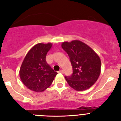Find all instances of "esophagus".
I'll list each match as a JSON object with an SVG mask.
<instances>
[{"label":"esophagus","instance_id":"34e87169","mask_svg":"<svg viewBox=\"0 0 121 121\" xmlns=\"http://www.w3.org/2000/svg\"><path fill=\"white\" fill-rule=\"evenodd\" d=\"M58 73H64V72H63V70H60V71H58Z\"/></svg>","mask_w":121,"mask_h":121}]
</instances>
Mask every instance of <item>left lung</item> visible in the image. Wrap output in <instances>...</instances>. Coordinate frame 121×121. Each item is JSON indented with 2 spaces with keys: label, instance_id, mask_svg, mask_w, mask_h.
Wrapping results in <instances>:
<instances>
[{
  "label": "left lung",
  "instance_id": "1",
  "mask_svg": "<svg viewBox=\"0 0 121 121\" xmlns=\"http://www.w3.org/2000/svg\"><path fill=\"white\" fill-rule=\"evenodd\" d=\"M61 47L68 54L73 68V74L65 76L69 86L76 91L90 88L101 73L99 55L88 45L78 40L64 42Z\"/></svg>",
  "mask_w": 121,
  "mask_h": 121
}]
</instances>
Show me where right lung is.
Masks as SVG:
<instances>
[{"label": "right lung", "mask_w": 121, "mask_h": 121, "mask_svg": "<svg viewBox=\"0 0 121 121\" xmlns=\"http://www.w3.org/2000/svg\"><path fill=\"white\" fill-rule=\"evenodd\" d=\"M52 44L35 45L26 54L20 69V77L25 86L35 92H43L48 88L57 73L46 61V56Z\"/></svg>", "instance_id": "obj_1"}]
</instances>
